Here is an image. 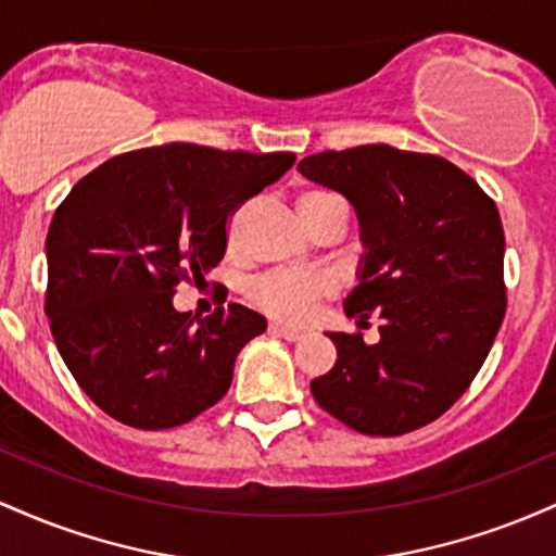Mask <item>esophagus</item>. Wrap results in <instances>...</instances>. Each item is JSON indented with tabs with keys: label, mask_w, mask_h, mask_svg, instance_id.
Wrapping results in <instances>:
<instances>
[{
	"label": "esophagus",
	"mask_w": 556,
	"mask_h": 556,
	"mask_svg": "<svg viewBox=\"0 0 556 556\" xmlns=\"http://www.w3.org/2000/svg\"><path fill=\"white\" fill-rule=\"evenodd\" d=\"M269 331H271V334H277V337H285L287 342H298L300 337H303V329L287 327V324H279V321H271Z\"/></svg>",
	"instance_id": "34e87169"
}]
</instances>
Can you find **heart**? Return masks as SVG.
<instances>
[{
	"mask_svg": "<svg viewBox=\"0 0 556 556\" xmlns=\"http://www.w3.org/2000/svg\"><path fill=\"white\" fill-rule=\"evenodd\" d=\"M300 214L311 227H316L324 216L342 212L348 214L344 198L329 188H311L300 195ZM251 300L261 311L282 321H303L316 308L321 298L334 292L329 274L308 269H274L261 274L251 285Z\"/></svg>",
	"mask_w": 556,
	"mask_h": 556,
	"instance_id": "1",
	"label": "heart"
}]
</instances>
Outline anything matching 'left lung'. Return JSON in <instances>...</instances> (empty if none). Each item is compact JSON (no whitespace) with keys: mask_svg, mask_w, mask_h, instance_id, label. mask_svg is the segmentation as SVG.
<instances>
[{"mask_svg":"<svg viewBox=\"0 0 556 556\" xmlns=\"http://www.w3.org/2000/svg\"><path fill=\"white\" fill-rule=\"evenodd\" d=\"M298 169L358 212L368 253L344 311L361 324L381 318L376 344L331 331L337 363L311 392L368 437L424 429L481 371L507 311L494 198L442 156L384 143L321 151Z\"/></svg>","mask_w":556,"mask_h":556,"instance_id":"1","label":"left lung"}]
</instances>
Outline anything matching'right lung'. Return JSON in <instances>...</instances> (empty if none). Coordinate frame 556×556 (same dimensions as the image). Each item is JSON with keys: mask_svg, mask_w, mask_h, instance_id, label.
Instances as JSON below:
<instances>
[{"mask_svg": "<svg viewBox=\"0 0 556 556\" xmlns=\"http://www.w3.org/2000/svg\"><path fill=\"white\" fill-rule=\"evenodd\" d=\"M292 164L290 151L151 146L88 172L56 206L43 311L70 374L106 416L175 429L225 397L266 318L229 303L193 321L172 298L225 258L232 214Z\"/></svg>", "mask_w": 556, "mask_h": 556, "instance_id": "right-lung-1", "label": "right lung"}]
</instances>
